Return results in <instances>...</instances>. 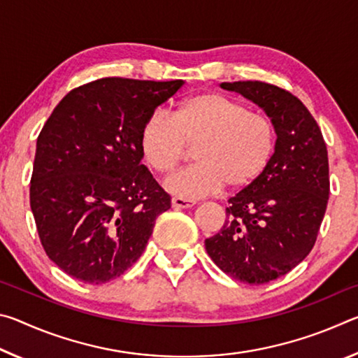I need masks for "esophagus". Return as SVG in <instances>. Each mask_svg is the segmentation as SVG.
Returning <instances> with one entry per match:
<instances>
[{
	"label": "esophagus",
	"instance_id": "34e87169",
	"mask_svg": "<svg viewBox=\"0 0 358 358\" xmlns=\"http://www.w3.org/2000/svg\"><path fill=\"white\" fill-rule=\"evenodd\" d=\"M194 205H196V201H189V199H183V197H172L173 208H191Z\"/></svg>",
	"mask_w": 358,
	"mask_h": 358
}]
</instances>
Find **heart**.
Instances as JSON below:
<instances>
[{"mask_svg": "<svg viewBox=\"0 0 358 358\" xmlns=\"http://www.w3.org/2000/svg\"><path fill=\"white\" fill-rule=\"evenodd\" d=\"M196 166L172 175L166 187L197 199L221 191L243 189L268 167L276 131L268 117L251 112L245 102L221 93H201L181 101L172 117L150 113L141 129V151L151 171L167 175L178 167L187 147Z\"/></svg>", "mask_w": 358, "mask_h": 358, "instance_id": "obj_1", "label": "heart"}]
</instances>
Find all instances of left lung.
<instances>
[{"mask_svg": "<svg viewBox=\"0 0 358 358\" xmlns=\"http://www.w3.org/2000/svg\"><path fill=\"white\" fill-rule=\"evenodd\" d=\"M221 88L256 102L276 131L268 167L229 199L222 229L205 240L224 273L257 286L289 273L316 243L330 194L329 155L316 120L292 93L257 80Z\"/></svg>", "mask_w": 358, "mask_h": 358, "instance_id": "1", "label": "left lung"}]
</instances>
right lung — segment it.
Returning <instances> with one entry per match:
<instances>
[{
	"label": "right lung",
	"mask_w": 358,
	"mask_h": 358,
	"mask_svg": "<svg viewBox=\"0 0 358 358\" xmlns=\"http://www.w3.org/2000/svg\"><path fill=\"white\" fill-rule=\"evenodd\" d=\"M183 83L99 78L69 92L48 117L29 203L42 248L64 273L104 284L142 256L171 196L141 164V129Z\"/></svg>",
	"instance_id": "right-lung-1"
}]
</instances>
